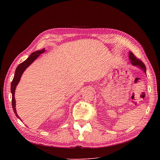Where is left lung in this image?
Returning a JSON list of instances; mask_svg holds the SVG:
<instances>
[{"label":"left lung","instance_id":"left-lung-1","mask_svg":"<svg viewBox=\"0 0 160 160\" xmlns=\"http://www.w3.org/2000/svg\"><path fill=\"white\" fill-rule=\"evenodd\" d=\"M129 58L130 59L131 63L133 65H135V66L139 67L145 73H146V66L144 64V62H142V61H141L139 59H138L135 56H134L132 52H129Z\"/></svg>","mask_w":160,"mask_h":160}]
</instances>
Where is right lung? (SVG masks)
<instances>
[{"instance_id":"right-lung-1","label":"right lung","mask_w":160,"mask_h":160,"mask_svg":"<svg viewBox=\"0 0 160 160\" xmlns=\"http://www.w3.org/2000/svg\"><path fill=\"white\" fill-rule=\"evenodd\" d=\"M44 52H45V49L33 52L27 58V59H26L25 61H23L22 62H21V64H19L18 66V67L16 68V72H15V73H14V77L13 80L11 82V93H12V109H13V111L15 113L16 117H18L19 120H21V119L18 115V114H17L16 111V101H15V98H14V92H15L16 87L17 85L18 84V83L20 80V78H21V77L22 73H23L24 71L26 70V68L27 67H28L38 57V56L40 54H42Z\"/></svg>"}]
</instances>
